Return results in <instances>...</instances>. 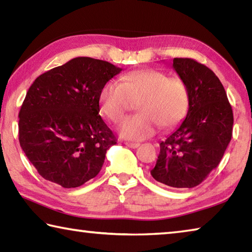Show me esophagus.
Returning a JSON list of instances; mask_svg holds the SVG:
<instances>
[{"label":"esophagus","mask_w":252,"mask_h":252,"mask_svg":"<svg viewBox=\"0 0 252 252\" xmlns=\"http://www.w3.org/2000/svg\"><path fill=\"white\" fill-rule=\"evenodd\" d=\"M126 146L132 148V149H135L140 146V143H136V142H126Z\"/></svg>","instance_id":"obj_1"}]
</instances>
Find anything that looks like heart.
Masks as SVG:
<instances>
[{"instance_id": "heart-1", "label": "heart", "mask_w": 252, "mask_h": 252, "mask_svg": "<svg viewBox=\"0 0 252 252\" xmlns=\"http://www.w3.org/2000/svg\"><path fill=\"white\" fill-rule=\"evenodd\" d=\"M136 102L139 113L127 118L118 127L122 138L142 141L156 134L162 126L171 129L186 118L190 95L185 81L170 78L153 69L129 72L117 81H108L99 92V106L103 116L119 123Z\"/></svg>"}]
</instances>
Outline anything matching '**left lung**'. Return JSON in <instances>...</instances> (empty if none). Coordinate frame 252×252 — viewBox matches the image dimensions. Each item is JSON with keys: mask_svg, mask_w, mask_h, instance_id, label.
I'll return each instance as SVG.
<instances>
[{"mask_svg": "<svg viewBox=\"0 0 252 252\" xmlns=\"http://www.w3.org/2000/svg\"><path fill=\"white\" fill-rule=\"evenodd\" d=\"M172 67L189 90V110L160 143L151 176L182 189L197 187L218 167L232 136L233 113L222 83L209 67L187 58H174Z\"/></svg>", "mask_w": 252, "mask_h": 252, "instance_id": "left-lung-1", "label": "left lung"}]
</instances>
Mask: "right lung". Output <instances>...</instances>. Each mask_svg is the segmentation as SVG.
Returning a JSON list of instances; mask_svg holds the SVG:
<instances>
[{
	"label": "right lung",
	"instance_id": "obj_1",
	"mask_svg": "<svg viewBox=\"0 0 252 252\" xmlns=\"http://www.w3.org/2000/svg\"><path fill=\"white\" fill-rule=\"evenodd\" d=\"M121 71L79 57L30 87L19 113L20 146L45 180L76 188L100 172L117 139L99 116V92Z\"/></svg>",
	"mask_w": 252,
	"mask_h": 252
}]
</instances>
